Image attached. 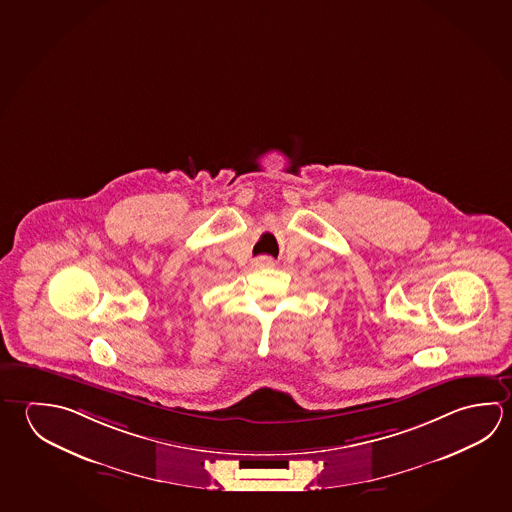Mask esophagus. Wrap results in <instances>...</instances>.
I'll return each mask as SVG.
<instances>
[{
	"instance_id": "obj_1",
	"label": "esophagus",
	"mask_w": 512,
	"mask_h": 512,
	"mask_svg": "<svg viewBox=\"0 0 512 512\" xmlns=\"http://www.w3.org/2000/svg\"><path fill=\"white\" fill-rule=\"evenodd\" d=\"M255 262V266H259V268H266V266H273V259L269 257V255H260L257 259L253 260Z\"/></svg>"
}]
</instances>
